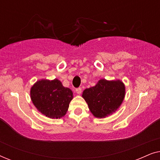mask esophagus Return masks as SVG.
I'll return each mask as SVG.
<instances>
[{
    "label": "esophagus",
    "instance_id": "34e87169",
    "mask_svg": "<svg viewBox=\"0 0 160 160\" xmlns=\"http://www.w3.org/2000/svg\"><path fill=\"white\" fill-rule=\"evenodd\" d=\"M76 92L77 94H81L82 93V88L81 87H78V88L76 89Z\"/></svg>",
    "mask_w": 160,
    "mask_h": 160
}]
</instances>
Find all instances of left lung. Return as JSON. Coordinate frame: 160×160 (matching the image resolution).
I'll use <instances>...</instances> for the list:
<instances>
[{"mask_svg": "<svg viewBox=\"0 0 160 160\" xmlns=\"http://www.w3.org/2000/svg\"><path fill=\"white\" fill-rule=\"evenodd\" d=\"M124 95L125 87L121 81L100 79L95 87L85 89L82 97L95 117L103 118L117 110Z\"/></svg>", "mask_w": 160, "mask_h": 160, "instance_id": "1", "label": "left lung"}]
</instances>
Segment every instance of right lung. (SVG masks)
Masks as SVG:
<instances>
[{"label": "right lung", "mask_w": 160, "mask_h": 160, "mask_svg": "<svg viewBox=\"0 0 160 160\" xmlns=\"http://www.w3.org/2000/svg\"><path fill=\"white\" fill-rule=\"evenodd\" d=\"M32 101L36 108L51 119L64 117L73 99V92L64 87L58 79L41 80L30 90Z\"/></svg>", "instance_id": "1"}]
</instances>
